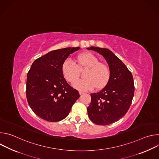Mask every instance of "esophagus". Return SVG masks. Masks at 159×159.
Segmentation results:
<instances>
[{"mask_svg": "<svg viewBox=\"0 0 159 159\" xmlns=\"http://www.w3.org/2000/svg\"><path fill=\"white\" fill-rule=\"evenodd\" d=\"M84 94V93H83L82 91H79V94L80 95H82V94Z\"/></svg>", "mask_w": 159, "mask_h": 159, "instance_id": "obj_1", "label": "esophagus"}]
</instances>
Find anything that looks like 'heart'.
I'll return each instance as SVG.
<instances>
[{
    "mask_svg": "<svg viewBox=\"0 0 159 159\" xmlns=\"http://www.w3.org/2000/svg\"><path fill=\"white\" fill-rule=\"evenodd\" d=\"M76 65L70 59L65 60L61 65V72L64 78L72 83L78 78L80 70L86 68L88 70L84 75L85 80H79L74 83L73 86L80 91L93 90L96 87L101 89L108 84L111 72L108 66L99 62L98 58L94 54L86 52L79 55Z\"/></svg>",
    "mask_w": 159,
    "mask_h": 159,
    "instance_id": "obj_1",
    "label": "heart"
}]
</instances>
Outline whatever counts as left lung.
Returning a JSON list of instances; mask_svg holds the SVG:
<instances>
[{
  "mask_svg": "<svg viewBox=\"0 0 159 159\" xmlns=\"http://www.w3.org/2000/svg\"><path fill=\"white\" fill-rule=\"evenodd\" d=\"M87 49L102 55L111 72L106 87L99 93L90 94L88 115L96 125H108L123 118L131 106L134 91L133 75L123 61L109 49L95 47Z\"/></svg>",
  "mask_w": 159,
  "mask_h": 159,
  "instance_id": "obj_1",
  "label": "left lung"
}]
</instances>
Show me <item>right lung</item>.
Segmentation results:
<instances>
[{"label":"right lung","instance_id":"obj_1","mask_svg":"<svg viewBox=\"0 0 159 159\" xmlns=\"http://www.w3.org/2000/svg\"><path fill=\"white\" fill-rule=\"evenodd\" d=\"M80 47L65 48L50 52L33 63L27 75L26 98L35 114L50 122L59 121L69 115L80 97L65 80L61 65Z\"/></svg>","mask_w":159,"mask_h":159}]
</instances>
